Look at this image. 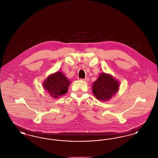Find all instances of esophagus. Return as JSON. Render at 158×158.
Returning a JSON list of instances; mask_svg holds the SVG:
<instances>
[{
	"instance_id": "esophagus-1",
	"label": "esophagus",
	"mask_w": 158,
	"mask_h": 158,
	"mask_svg": "<svg viewBox=\"0 0 158 158\" xmlns=\"http://www.w3.org/2000/svg\"><path fill=\"white\" fill-rule=\"evenodd\" d=\"M82 80L83 81H85V82H88L89 81V77H85V79H82Z\"/></svg>"
}]
</instances>
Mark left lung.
<instances>
[{
    "instance_id": "1",
    "label": "left lung",
    "mask_w": 158,
    "mask_h": 158,
    "mask_svg": "<svg viewBox=\"0 0 158 158\" xmlns=\"http://www.w3.org/2000/svg\"><path fill=\"white\" fill-rule=\"evenodd\" d=\"M119 82L110 75L101 73L92 85V92L101 101H107L119 90Z\"/></svg>"
}]
</instances>
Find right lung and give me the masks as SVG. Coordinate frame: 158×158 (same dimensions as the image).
Instances as JSON below:
<instances>
[{"label": "right lung", "instance_id": "1", "mask_svg": "<svg viewBox=\"0 0 158 158\" xmlns=\"http://www.w3.org/2000/svg\"><path fill=\"white\" fill-rule=\"evenodd\" d=\"M70 83L63 73L57 72L47 77L43 83V86L52 97L57 98L68 92Z\"/></svg>", "mask_w": 158, "mask_h": 158}]
</instances>
